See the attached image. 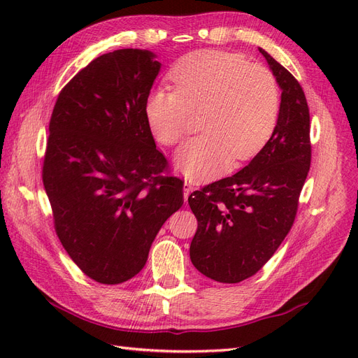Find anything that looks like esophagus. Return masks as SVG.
Masks as SVG:
<instances>
[{
    "instance_id": "1",
    "label": "esophagus",
    "mask_w": 358,
    "mask_h": 358,
    "mask_svg": "<svg viewBox=\"0 0 358 358\" xmlns=\"http://www.w3.org/2000/svg\"><path fill=\"white\" fill-rule=\"evenodd\" d=\"M191 192H192V183L185 180V183H183V199H185V201L188 200Z\"/></svg>"
}]
</instances>
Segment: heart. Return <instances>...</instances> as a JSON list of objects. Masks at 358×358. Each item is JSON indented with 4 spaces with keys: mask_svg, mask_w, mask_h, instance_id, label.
Returning <instances> with one entry per match:
<instances>
[{
    "mask_svg": "<svg viewBox=\"0 0 358 358\" xmlns=\"http://www.w3.org/2000/svg\"><path fill=\"white\" fill-rule=\"evenodd\" d=\"M171 88H155L145 101L146 121L161 143L175 146L204 113V134L183 145L178 169L191 179H212L230 164L259 152L280 112V90L272 71L220 50L183 57L170 71Z\"/></svg>",
    "mask_w": 358,
    "mask_h": 358,
    "instance_id": "1",
    "label": "heart"
}]
</instances>
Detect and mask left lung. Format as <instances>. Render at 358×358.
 <instances>
[{
	"label": "left lung",
	"mask_w": 358,
	"mask_h": 358,
	"mask_svg": "<svg viewBox=\"0 0 358 358\" xmlns=\"http://www.w3.org/2000/svg\"><path fill=\"white\" fill-rule=\"evenodd\" d=\"M282 95L272 137L246 167L188 197L197 218L191 262L216 282L254 276L284 242L294 224L299 197L310 167L309 107L300 83L259 49Z\"/></svg>",
	"instance_id": "obj_1"
}]
</instances>
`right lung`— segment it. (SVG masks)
I'll return each mask as SVG.
<instances>
[{
	"instance_id": "obj_1",
	"label": "right lung",
	"mask_w": 358,
	"mask_h": 358,
	"mask_svg": "<svg viewBox=\"0 0 358 358\" xmlns=\"http://www.w3.org/2000/svg\"><path fill=\"white\" fill-rule=\"evenodd\" d=\"M142 49L94 59L61 90L49 122L43 185L53 227L82 272L122 284L146 264L150 245L183 204L145 115L161 64Z\"/></svg>"
}]
</instances>
